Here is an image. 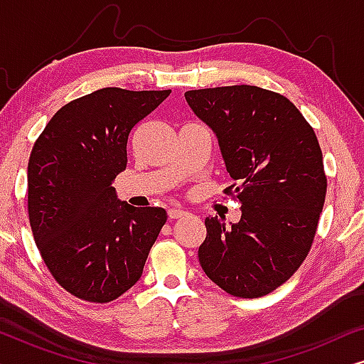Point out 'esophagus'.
I'll return each instance as SVG.
<instances>
[{"label": "esophagus", "mask_w": 364, "mask_h": 364, "mask_svg": "<svg viewBox=\"0 0 364 364\" xmlns=\"http://www.w3.org/2000/svg\"><path fill=\"white\" fill-rule=\"evenodd\" d=\"M167 213H168V217H171V218H182V217L187 215V212L182 210V208H168Z\"/></svg>", "instance_id": "obj_1"}]
</instances>
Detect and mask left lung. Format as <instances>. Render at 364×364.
Wrapping results in <instances>:
<instances>
[{
	"label": "left lung",
	"mask_w": 364,
	"mask_h": 364,
	"mask_svg": "<svg viewBox=\"0 0 364 364\" xmlns=\"http://www.w3.org/2000/svg\"><path fill=\"white\" fill-rule=\"evenodd\" d=\"M193 114L215 134L242 203L237 223L207 217L202 270L222 290L258 298L298 270L310 250L326 193L320 144L282 94L257 86L187 91Z\"/></svg>",
	"instance_id": "1"
}]
</instances>
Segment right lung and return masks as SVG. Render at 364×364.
Returning a JSON list of instances; mask_svg holds the SVG:
<instances>
[{"mask_svg":"<svg viewBox=\"0 0 364 364\" xmlns=\"http://www.w3.org/2000/svg\"><path fill=\"white\" fill-rule=\"evenodd\" d=\"M168 94L99 89L59 109L34 144L29 223L51 275L74 296L112 301L142 275L167 213L129 205L112 182L126 171L132 127Z\"/></svg>","mask_w":364,"mask_h":364,"instance_id":"obj_1","label":"right lung"}]
</instances>
